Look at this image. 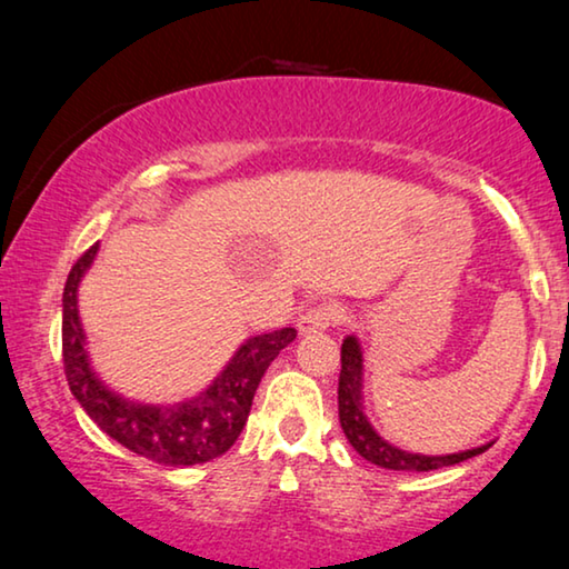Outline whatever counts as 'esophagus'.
Segmentation results:
<instances>
[{
    "mask_svg": "<svg viewBox=\"0 0 569 569\" xmlns=\"http://www.w3.org/2000/svg\"><path fill=\"white\" fill-rule=\"evenodd\" d=\"M345 321V308L337 306V302H321V306L308 308L306 313L298 318V331L300 333H318L331 329Z\"/></svg>",
    "mask_w": 569,
    "mask_h": 569,
    "instance_id": "obj_1",
    "label": "esophagus"
}]
</instances>
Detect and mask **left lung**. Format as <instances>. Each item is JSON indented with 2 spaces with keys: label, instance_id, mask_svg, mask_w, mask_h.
Listing matches in <instances>:
<instances>
[{
  "label": "left lung",
  "instance_id": "1",
  "mask_svg": "<svg viewBox=\"0 0 569 569\" xmlns=\"http://www.w3.org/2000/svg\"><path fill=\"white\" fill-rule=\"evenodd\" d=\"M339 422L345 430L349 446L360 453L365 461L380 466V469L391 471H432L442 469V466H456L473 458L492 446L485 442L479 448L458 450V453L446 456H425L403 450L386 438L372 427V422L365 415V357L362 345L355 333L341 341V372H339Z\"/></svg>",
  "mask_w": 569,
  "mask_h": 569
}]
</instances>
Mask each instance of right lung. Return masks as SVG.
<instances>
[{
	"label": "right lung",
	"mask_w": 569,
	"mask_h": 569,
	"mask_svg": "<svg viewBox=\"0 0 569 569\" xmlns=\"http://www.w3.org/2000/svg\"><path fill=\"white\" fill-rule=\"evenodd\" d=\"M98 248L96 243L77 259L61 298V352H64L69 391L108 438L154 463L193 466L222 456L243 432L263 372L298 337V331L279 329L246 339L220 376L191 399L176 403L127 399L106 386L103 378L92 370L88 337L77 306L80 282L96 261Z\"/></svg>",
	"instance_id": "right-lung-1"
}]
</instances>
